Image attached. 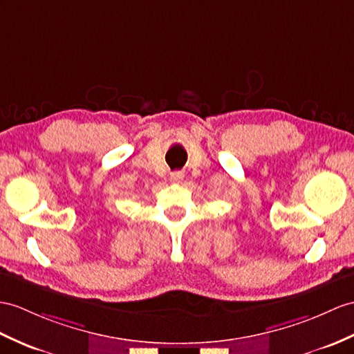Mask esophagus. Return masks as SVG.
<instances>
[{
  "label": "esophagus",
  "instance_id": "esophagus-1",
  "mask_svg": "<svg viewBox=\"0 0 354 354\" xmlns=\"http://www.w3.org/2000/svg\"><path fill=\"white\" fill-rule=\"evenodd\" d=\"M169 177H171L172 183H182V180L185 178V174H183V171H174V172H171Z\"/></svg>",
  "mask_w": 354,
  "mask_h": 354
}]
</instances>
